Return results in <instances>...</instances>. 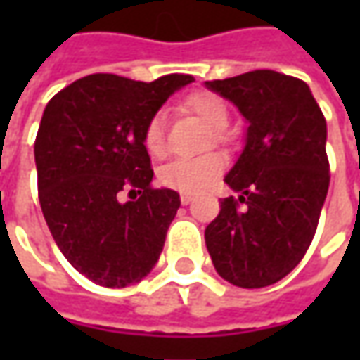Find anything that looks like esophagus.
Returning a JSON list of instances; mask_svg holds the SVG:
<instances>
[{"label":"esophagus","mask_w":360,"mask_h":360,"mask_svg":"<svg viewBox=\"0 0 360 360\" xmlns=\"http://www.w3.org/2000/svg\"><path fill=\"white\" fill-rule=\"evenodd\" d=\"M180 202H182L184 206H188V204L192 202V196H190V194H182V196H180Z\"/></svg>","instance_id":"obj_1"}]
</instances>
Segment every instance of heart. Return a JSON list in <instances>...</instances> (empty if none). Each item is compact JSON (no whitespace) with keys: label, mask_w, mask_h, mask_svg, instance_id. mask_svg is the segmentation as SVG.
I'll return each mask as SVG.
<instances>
[{"label":"heart","mask_w":360,"mask_h":360,"mask_svg":"<svg viewBox=\"0 0 360 360\" xmlns=\"http://www.w3.org/2000/svg\"><path fill=\"white\" fill-rule=\"evenodd\" d=\"M188 112L196 114L202 122L212 128L216 142L224 140V128L229 124V105L224 100L210 91H196L184 100ZM144 146L152 156H162L166 152V118L158 112L148 120L144 128ZM226 168L224 156L208 152L194 158H174L160 168V182L184 194H198L208 188Z\"/></svg>","instance_id":"b5f03b06"}]
</instances>
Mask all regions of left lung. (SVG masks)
<instances>
[{
  "mask_svg": "<svg viewBox=\"0 0 360 360\" xmlns=\"http://www.w3.org/2000/svg\"><path fill=\"white\" fill-rule=\"evenodd\" d=\"M246 120L240 156L224 182L232 196L204 238L216 272L234 286L278 283L311 246L328 192L326 122L311 88L292 76L256 70L204 84Z\"/></svg>",
  "mask_w": 360,
  "mask_h": 360,
  "instance_id": "obj_1",
  "label": "left lung"
}]
</instances>
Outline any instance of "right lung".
<instances>
[{
  "instance_id": "1",
  "label": "right lung",
  "mask_w": 360,
  "mask_h": 360,
  "mask_svg": "<svg viewBox=\"0 0 360 360\" xmlns=\"http://www.w3.org/2000/svg\"><path fill=\"white\" fill-rule=\"evenodd\" d=\"M192 82L186 74L150 84L91 74L44 110L34 146L41 212L70 264L96 284L130 286L158 262L180 194L152 188L144 128ZM122 189L134 198L120 202Z\"/></svg>"
}]
</instances>
